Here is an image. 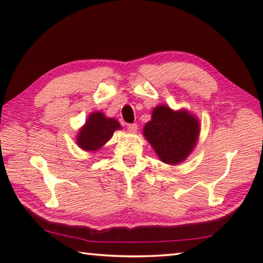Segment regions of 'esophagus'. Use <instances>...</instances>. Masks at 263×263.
Returning a JSON list of instances; mask_svg holds the SVG:
<instances>
[{"instance_id":"esophagus-1","label":"esophagus","mask_w":263,"mask_h":263,"mask_svg":"<svg viewBox=\"0 0 263 263\" xmlns=\"http://www.w3.org/2000/svg\"><path fill=\"white\" fill-rule=\"evenodd\" d=\"M137 129H139V126H137V123H130V124H128V130L130 132V133H133V134H134V133L137 132Z\"/></svg>"}]
</instances>
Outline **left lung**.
<instances>
[{"label":"left lung","mask_w":263,"mask_h":263,"mask_svg":"<svg viewBox=\"0 0 263 263\" xmlns=\"http://www.w3.org/2000/svg\"><path fill=\"white\" fill-rule=\"evenodd\" d=\"M200 127L195 115L185 109L155 107L152 120L145 123L143 135L162 162L176 165L187 158L196 147Z\"/></svg>","instance_id":"8db88e82"}]
</instances>
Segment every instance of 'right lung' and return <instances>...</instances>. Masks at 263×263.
<instances>
[{
    "label": "right lung",
    "instance_id": "right-lung-1",
    "mask_svg": "<svg viewBox=\"0 0 263 263\" xmlns=\"http://www.w3.org/2000/svg\"><path fill=\"white\" fill-rule=\"evenodd\" d=\"M121 129L113 118H107L101 111L89 114L87 121L77 135V144L86 152H96L103 147L113 136L114 132Z\"/></svg>",
    "mask_w": 263,
    "mask_h": 263
}]
</instances>
